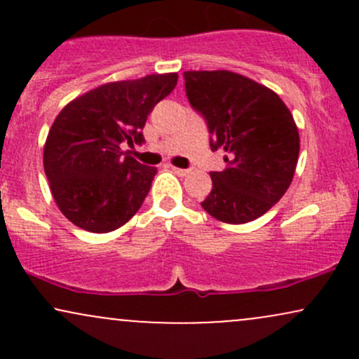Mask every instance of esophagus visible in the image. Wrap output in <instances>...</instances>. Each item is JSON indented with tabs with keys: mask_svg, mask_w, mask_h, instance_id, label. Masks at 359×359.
<instances>
[{
	"mask_svg": "<svg viewBox=\"0 0 359 359\" xmlns=\"http://www.w3.org/2000/svg\"><path fill=\"white\" fill-rule=\"evenodd\" d=\"M172 170L175 172L177 175H180V177H185V175H189L191 174V170H189V168H179V167H172Z\"/></svg>",
	"mask_w": 359,
	"mask_h": 359,
	"instance_id": "1",
	"label": "esophagus"
}]
</instances>
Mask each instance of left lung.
<instances>
[{
	"label": "left lung",
	"mask_w": 359,
	"mask_h": 359,
	"mask_svg": "<svg viewBox=\"0 0 359 359\" xmlns=\"http://www.w3.org/2000/svg\"><path fill=\"white\" fill-rule=\"evenodd\" d=\"M184 79L211 148L226 151V168L211 172L212 191L201 205L228 224L257 219L294 179L300 138L290 109L266 86L231 71H187Z\"/></svg>",
	"instance_id": "1"
}]
</instances>
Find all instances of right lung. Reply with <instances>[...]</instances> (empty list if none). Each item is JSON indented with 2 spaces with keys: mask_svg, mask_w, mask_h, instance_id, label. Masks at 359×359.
<instances>
[{
  "mask_svg": "<svg viewBox=\"0 0 359 359\" xmlns=\"http://www.w3.org/2000/svg\"><path fill=\"white\" fill-rule=\"evenodd\" d=\"M179 74L97 86L64 106L43 145V168L53 201L77 228L109 233L137 214L151 187L145 167L121 143L143 142L147 116L174 90Z\"/></svg>",
  "mask_w": 359,
  "mask_h": 359,
  "instance_id": "add662e5",
  "label": "right lung"
}]
</instances>
